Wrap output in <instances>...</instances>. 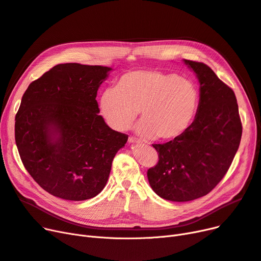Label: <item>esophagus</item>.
Masks as SVG:
<instances>
[{
	"label": "esophagus",
	"instance_id": "esophagus-1",
	"mask_svg": "<svg viewBox=\"0 0 261 261\" xmlns=\"http://www.w3.org/2000/svg\"><path fill=\"white\" fill-rule=\"evenodd\" d=\"M128 142H129V143H139L140 140L137 139V138H135V137H129V138H128Z\"/></svg>",
	"mask_w": 261,
	"mask_h": 261
}]
</instances>
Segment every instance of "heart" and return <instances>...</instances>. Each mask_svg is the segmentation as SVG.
<instances>
[{"label":"heart","mask_w":261,"mask_h":261,"mask_svg":"<svg viewBox=\"0 0 261 261\" xmlns=\"http://www.w3.org/2000/svg\"><path fill=\"white\" fill-rule=\"evenodd\" d=\"M199 105L195 83L171 72L153 69L128 71L116 88L102 92L99 109L113 129L124 132L136 120H142L137 133L144 138L172 140L189 128Z\"/></svg>","instance_id":"heart-1"}]
</instances>
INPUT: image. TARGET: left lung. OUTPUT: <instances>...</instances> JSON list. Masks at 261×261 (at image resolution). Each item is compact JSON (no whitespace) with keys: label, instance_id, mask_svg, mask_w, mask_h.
I'll return each mask as SVG.
<instances>
[{"label":"left lung","instance_id":"1","mask_svg":"<svg viewBox=\"0 0 261 261\" xmlns=\"http://www.w3.org/2000/svg\"><path fill=\"white\" fill-rule=\"evenodd\" d=\"M199 81L195 120L180 137L153 144L159 163L148 170L152 190L184 202L209 194L230 167L242 136L234 92L200 62L184 60Z\"/></svg>","mask_w":261,"mask_h":261}]
</instances>
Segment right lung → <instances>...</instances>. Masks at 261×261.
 <instances>
[{
    "label": "right lung",
    "instance_id": "add662e5",
    "mask_svg": "<svg viewBox=\"0 0 261 261\" xmlns=\"http://www.w3.org/2000/svg\"><path fill=\"white\" fill-rule=\"evenodd\" d=\"M111 69L59 64L24 92L15 119L16 144L28 172L51 195L72 201L98 195L128 139L98 114L97 90Z\"/></svg>",
    "mask_w": 261,
    "mask_h": 261
}]
</instances>
